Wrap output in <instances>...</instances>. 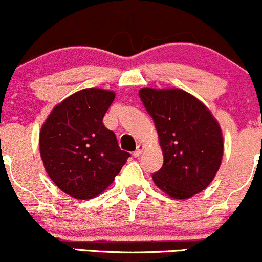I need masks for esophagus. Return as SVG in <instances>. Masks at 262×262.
Returning <instances> with one entry per match:
<instances>
[{
  "label": "esophagus",
  "instance_id": "34e87169",
  "mask_svg": "<svg viewBox=\"0 0 262 262\" xmlns=\"http://www.w3.org/2000/svg\"><path fill=\"white\" fill-rule=\"evenodd\" d=\"M142 152H143V146H142V145H139V146H137L136 151H135V152H134V156H135V157L141 156Z\"/></svg>",
  "mask_w": 262,
  "mask_h": 262
}]
</instances>
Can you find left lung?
<instances>
[{
	"label": "left lung",
	"mask_w": 262,
	"mask_h": 262,
	"mask_svg": "<svg viewBox=\"0 0 262 262\" xmlns=\"http://www.w3.org/2000/svg\"><path fill=\"white\" fill-rule=\"evenodd\" d=\"M159 134L164 165L152 175L156 186L173 199L201 192L219 171L222 132L210 110L186 91L145 87L139 92Z\"/></svg>",
	"instance_id": "obj_1"
}]
</instances>
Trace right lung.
I'll use <instances>...</instances> for the list:
<instances>
[{"mask_svg":"<svg viewBox=\"0 0 262 262\" xmlns=\"http://www.w3.org/2000/svg\"><path fill=\"white\" fill-rule=\"evenodd\" d=\"M114 100L107 90H81L58 103L42 125L40 152L47 175L72 198L100 195L131 156L102 122Z\"/></svg>","mask_w":262,"mask_h":262,"instance_id":"right-lung-1","label":"right lung"}]
</instances>
